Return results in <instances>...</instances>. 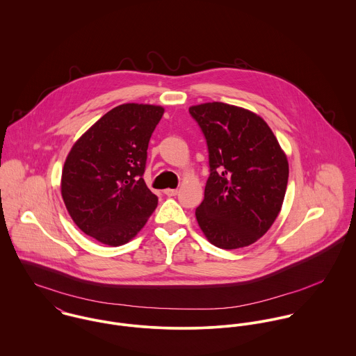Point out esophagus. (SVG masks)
Returning a JSON list of instances; mask_svg holds the SVG:
<instances>
[{
  "mask_svg": "<svg viewBox=\"0 0 356 356\" xmlns=\"http://www.w3.org/2000/svg\"><path fill=\"white\" fill-rule=\"evenodd\" d=\"M164 195H165V196H168V197L177 196V195H178V189H170V188H168V189H165V191H164Z\"/></svg>",
  "mask_w": 356,
  "mask_h": 356,
  "instance_id": "esophagus-1",
  "label": "esophagus"
}]
</instances>
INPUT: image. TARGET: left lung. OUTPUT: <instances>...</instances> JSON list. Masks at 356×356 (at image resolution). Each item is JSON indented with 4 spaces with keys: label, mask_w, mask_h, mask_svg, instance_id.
<instances>
[{
    "label": "left lung",
    "mask_w": 356,
    "mask_h": 356,
    "mask_svg": "<svg viewBox=\"0 0 356 356\" xmlns=\"http://www.w3.org/2000/svg\"><path fill=\"white\" fill-rule=\"evenodd\" d=\"M189 112L203 130L211 168L197 223L218 248L248 247L282 208L288 157L268 124L250 109L212 102L192 105Z\"/></svg>",
    "instance_id": "left-lung-1"
}]
</instances>
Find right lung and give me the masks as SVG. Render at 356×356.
<instances>
[{
    "mask_svg": "<svg viewBox=\"0 0 356 356\" xmlns=\"http://www.w3.org/2000/svg\"><path fill=\"white\" fill-rule=\"evenodd\" d=\"M164 108L127 102L85 131L67 154L61 197L75 225L99 243L133 240L157 207L145 185L147 149Z\"/></svg>",
    "mask_w": 356,
    "mask_h": 356,
    "instance_id": "obj_1",
    "label": "right lung"
}]
</instances>
